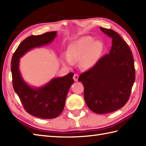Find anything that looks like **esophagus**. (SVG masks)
Segmentation results:
<instances>
[{
  "label": "esophagus",
  "instance_id": "1",
  "mask_svg": "<svg viewBox=\"0 0 146 146\" xmlns=\"http://www.w3.org/2000/svg\"><path fill=\"white\" fill-rule=\"evenodd\" d=\"M73 79H74V80H75V82L78 81V74H76V73L74 74Z\"/></svg>",
  "mask_w": 146,
  "mask_h": 146
}]
</instances>
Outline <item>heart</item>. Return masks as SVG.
Segmentation results:
<instances>
[{
	"label": "heart",
	"mask_w": 146,
	"mask_h": 146,
	"mask_svg": "<svg viewBox=\"0 0 146 146\" xmlns=\"http://www.w3.org/2000/svg\"><path fill=\"white\" fill-rule=\"evenodd\" d=\"M103 51V44L99 41H94L90 36H85L73 41L68 46L66 56L63 58L64 64L71 66L80 61L83 69L94 67L100 60Z\"/></svg>",
	"instance_id": "b5f03b06"
}]
</instances>
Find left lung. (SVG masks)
I'll list each match as a JSON object with an SVG mask.
<instances>
[{
    "instance_id": "left-lung-1",
    "label": "left lung",
    "mask_w": 146,
    "mask_h": 146,
    "mask_svg": "<svg viewBox=\"0 0 146 146\" xmlns=\"http://www.w3.org/2000/svg\"><path fill=\"white\" fill-rule=\"evenodd\" d=\"M111 39L108 54L94 67L82 73L78 81L84 86L88 107L99 114L113 112L126 104L135 81L134 61L129 46L114 31L100 27Z\"/></svg>"
}]
</instances>
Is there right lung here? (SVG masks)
Returning a JSON list of instances; mask_svg holds the SVG:
<instances>
[{"instance_id":"add662e5","label":"right lung","mask_w":146,"mask_h":146,"mask_svg":"<svg viewBox=\"0 0 146 146\" xmlns=\"http://www.w3.org/2000/svg\"><path fill=\"white\" fill-rule=\"evenodd\" d=\"M56 31L27 37L19 45L11 60L12 85L24 109L32 115L41 119H54L63 111L71 85L74 83L73 73L60 78H52L45 86L31 87L22 78L19 70L20 58L30 49L49 44L56 36Z\"/></svg>"}]
</instances>
